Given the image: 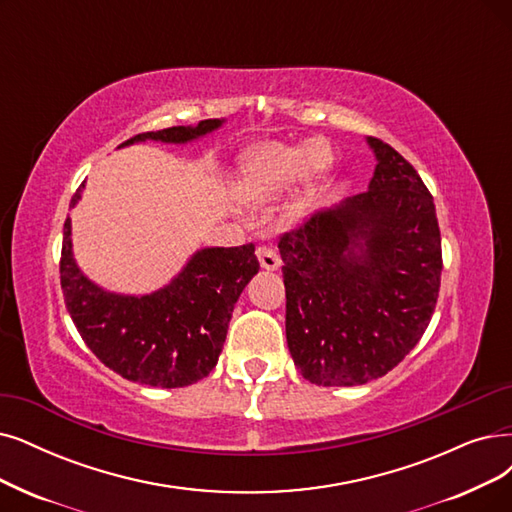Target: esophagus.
<instances>
[{"label": "esophagus", "instance_id": "esophagus-1", "mask_svg": "<svg viewBox=\"0 0 512 512\" xmlns=\"http://www.w3.org/2000/svg\"><path fill=\"white\" fill-rule=\"evenodd\" d=\"M256 256L260 260V267L267 269V271H277L281 267V258L279 254L269 248V245H260V248L256 250Z\"/></svg>", "mask_w": 512, "mask_h": 512}]
</instances>
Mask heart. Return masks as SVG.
Here are the masks:
<instances>
[{
  "label": "heart",
  "instance_id": "1",
  "mask_svg": "<svg viewBox=\"0 0 512 512\" xmlns=\"http://www.w3.org/2000/svg\"><path fill=\"white\" fill-rule=\"evenodd\" d=\"M332 147L321 138L300 145L267 142L256 147L243 163L241 187L254 199H267L288 189L298 178L311 182L332 166Z\"/></svg>",
  "mask_w": 512,
  "mask_h": 512
}]
</instances>
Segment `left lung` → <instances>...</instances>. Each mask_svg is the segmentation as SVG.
Here are the masks:
<instances>
[{
  "label": "left lung",
  "mask_w": 512,
  "mask_h": 512,
  "mask_svg": "<svg viewBox=\"0 0 512 512\" xmlns=\"http://www.w3.org/2000/svg\"><path fill=\"white\" fill-rule=\"evenodd\" d=\"M367 191L315 212L279 239L285 336L317 386H357L388 374L431 323L441 285L433 195L407 159L367 138Z\"/></svg>",
  "instance_id": "left-lung-1"
}]
</instances>
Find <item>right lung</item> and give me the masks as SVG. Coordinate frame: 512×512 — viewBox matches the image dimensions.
I'll return each mask as SVG.
<instances>
[{
	"mask_svg": "<svg viewBox=\"0 0 512 512\" xmlns=\"http://www.w3.org/2000/svg\"><path fill=\"white\" fill-rule=\"evenodd\" d=\"M224 119H203L197 126H174L136 134L121 142L159 140L185 145L222 126ZM86 182L75 191L71 208ZM60 254V288L67 311L88 349L121 378L180 388L206 378L218 363L233 306L258 273L254 245L203 248L193 254L168 285L145 296L102 290L79 271L71 245V218L65 220Z\"/></svg>",
	"mask_w": 512,
	"mask_h": 512,
	"instance_id": "obj_1",
	"label": "right lung"
}]
</instances>
